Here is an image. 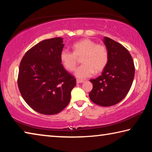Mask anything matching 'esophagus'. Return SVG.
I'll return each instance as SVG.
<instances>
[{
  "label": "esophagus",
  "instance_id": "1",
  "mask_svg": "<svg viewBox=\"0 0 152 152\" xmlns=\"http://www.w3.org/2000/svg\"><path fill=\"white\" fill-rule=\"evenodd\" d=\"M84 82L83 80H79V79H76V83L79 84V83H82Z\"/></svg>",
  "mask_w": 152,
  "mask_h": 152
}]
</instances>
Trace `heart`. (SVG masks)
<instances>
[{
	"label": "heart",
	"mask_w": 152,
	"mask_h": 152,
	"mask_svg": "<svg viewBox=\"0 0 152 152\" xmlns=\"http://www.w3.org/2000/svg\"><path fill=\"white\" fill-rule=\"evenodd\" d=\"M73 51L64 49L61 51L60 58L67 70L73 71L82 58L83 64L75 70V75L79 78H86L94 73L102 72L109 61V52L105 45L96 43L91 39H83L74 43Z\"/></svg>",
	"instance_id": "heart-1"
}]
</instances>
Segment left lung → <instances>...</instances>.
<instances>
[{"label":"left lung","mask_w":152,"mask_h":152,"mask_svg":"<svg viewBox=\"0 0 152 152\" xmlns=\"http://www.w3.org/2000/svg\"><path fill=\"white\" fill-rule=\"evenodd\" d=\"M104 43L109 52V61L102 74L91 79L93 87L90 99L98 105L110 107L124 99L132 87L135 66L130 53L124 46L104 37Z\"/></svg>","instance_id":"1"}]
</instances>
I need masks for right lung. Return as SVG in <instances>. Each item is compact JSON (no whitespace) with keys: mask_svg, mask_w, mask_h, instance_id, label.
<instances>
[{"mask_svg":"<svg viewBox=\"0 0 152 152\" xmlns=\"http://www.w3.org/2000/svg\"><path fill=\"white\" fill-rule=\"evenodd\" d=\"M61 37L43 40L29 49L20 62L17 84L29 106L43 115L61 112L70 101L76 84L74 76L61 64Z\"/></svg>","mask_w":152,"mask_h":152,"instance_id":"1","label":"right lung"}]
</instances>
